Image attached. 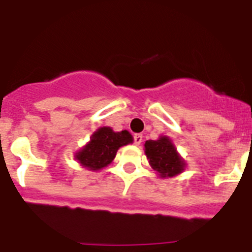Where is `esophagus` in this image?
<instances>
[{
	"label": "esophagus",
	"mask_w": 252,
	"mask_h": 252,
	"mask_svg": "<svg viewBox=\"0 0 252 252\" xmlns=\"http://www.w3.org/2000/svg\"><path fill=\"white\" fill-rule=\"evenodd\" d=\"M134 144H137V146H139V144L142 143V141H143V135L142 134H134Z\"/></svg>",
	"instance_id": "1"
}]
</instances>
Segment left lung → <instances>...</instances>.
<instances>
[{"label":"left lung","instance_id":"obj_1","mask_svg":"<svg viewBox=\"0 0 252 252\" xmlns=\"http://www.w3.org/2000/svg\"><path fill=\"white\" fill-rule=\"evenodd\" d=\"M144 152L151 167L158 172L161 178H172L185 170L187 163L168 137L163 135L157 141H146Z\"/></svg>","mask_w":252,"mask_h":252}]
</instances>
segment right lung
Returning a JSON list of instances; mask_svg holds the SVG:
<instances>
[{
    "label": "right lung",
    "mask_w": 252,
    "mask_h": 252,
    "mask_svg": "<svg viewBox=\"0 0 252 252\" xmlns=\"http://www.w3.org/2000/svg\"><path fill=\"white\" fill-rule=\"evenodd\" d=\"M129 143H133V137L128 130L114 132L110 126H101L91 135L89 143L74 155V158L84 167L97 171L110 165L118 150Z\"/></svg>",
    "instance_id": "right-lung-1"
}]
</instances>
